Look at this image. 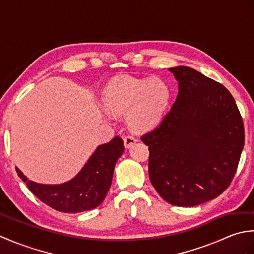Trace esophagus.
Returning a JSON list of instances; mask_svg holds the SVG:
<instances>
[{"label":"esophagus","mask_w":254,"mask_h":254,"mask_svg":"<svg viewBox=\"0 0 254 254\" xmlns=\"http://www.w3.org/2000/svg\"><path fill=\"white\" fill-rule=\"evenodd\" d=\"M136 142H137V139L132 135H127L123 138V143H124V146H126V148H130L132 145H134Z\"/></svg>","instance_id":"1"}]
</instances>
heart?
I'll list each match as a JSON object with an SVG mask.
<instances>
[{
  "mask_svg": "<svg viewBox=\"0 0 254 254\" xmlns=\"http://www.w3.org/2000/svg\"><path fill=\"white\" fill-rule=\"evenodd\" d=\"M170 99V89L158 78L123 77L108 87L104 104L115 115L130 112V124L136 131H145L157 123Z\"/></svg>",
  "mask_w": 254,
  "mask_h": 254,
  "instance_id": "heart-1",
  "label": "heart"
}]
</instances>
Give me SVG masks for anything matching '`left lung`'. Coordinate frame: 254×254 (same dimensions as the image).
Masks as SVG:
<instances>
[{"mask_svg": "<svg viewBox=\"0 0 254 254\" xmlns=\"http://www.w3.org/2000/svg\"><path fill=\"white\" fill-rule=\"evenodd\" d=\"M178 82L170 111L142 136L149 149V179L176 206H196L230 185L245 144L234 97L222 84L187 66L169 68Z\"/></svg>", "mask_w": 254, "mask_h": 254, "instance_id": "1", "label": "left lung"}]
</instances>
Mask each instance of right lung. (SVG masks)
I'll return each mask as SVG.
<instances>
[{
	"label": "right lung",
	"mask_w": 254,
	"mask_h": 254,
	"mask_svg": "<svg viewBox=\"0 0 254 254\" xmlns=\"http://www.w3.org/2000/svg\"><path fill=\"white\" fill-rule=\"evenodd\" d=\"M123 150V141L119 136L99 145L78 174L60 185L37 183L29 180L17 167L16 171L29 190L48 206L63 213L85 212L99 206L105 199L116 163Z\"/></svg>",
	"instance_id": "add662e5"
}]
</instances>
